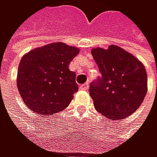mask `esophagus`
<instances>
[{
	"instance_id": "esophagus-1",
	"label": "esophagus",
	"mask_w": 157,
	"mask_h": 157,
	"mask_svg": "<svg viewBox=\"0 0 157 157\" xmlns=\"http://www.w3.org/2000/svg\"><path fill=\"white\" fill-rule=\"evenodd\" d=\"M89 86H90V84H89L88 82H86V83H84V84L80 85L79 89H80V90H82V91H88V90H89Z\"/></svg>"
}]
</instances>
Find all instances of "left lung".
Instances as JSON below:
<instances>
[{"label":"left lung","mask_w":157,"mask_h":157,"mask_svg":"<svg viewBox=\"0 0 157 157\" xmlns=\"http://www.w3.org/2000/svg\"><path fill=\"white\" fill-rule=\"evenodd\" d=\"M102 75L90 85L95 109L110 120L124 119L141 105L147 93L142 63L118 46L92 49Z\"/></svg>","instance_id":"1"}]
</instances>
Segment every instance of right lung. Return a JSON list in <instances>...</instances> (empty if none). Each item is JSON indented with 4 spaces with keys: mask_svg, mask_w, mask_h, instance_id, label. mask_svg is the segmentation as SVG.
Listing matches in <instances>:
<instances>
[{
    "mask_svg": "<svg viewBox=\"0 0 157 157\" xmlns=\"http://www.w3.org/2000/svg\"><path fill=\"white\" fill-rule=\"evenodd\" d=\"M79 50L62 42L36 48L21 58L17 85L24 103L34 112L51 115L67 108L78 90L68 66Z\"/></svg>",
    "mask_w": 157,
    "mask_h": 157,
    "instance_id": "1",
    "label": "right lung"
}]
</instances>
